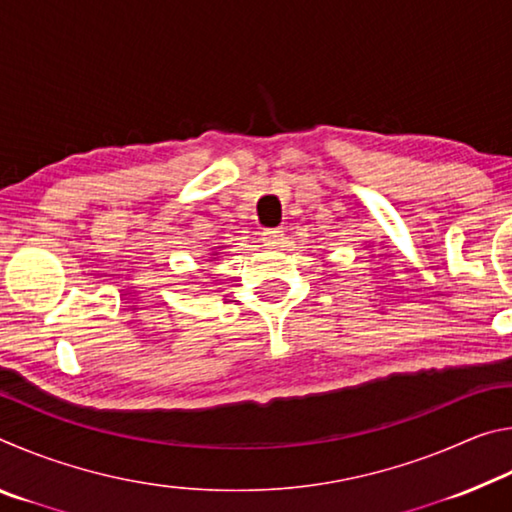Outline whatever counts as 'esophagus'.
<instances>
[{
  "mask_svg": "<svg viewBox=\"0 0 512 512\" xmlns=\"http://www.w3.org/2000/svg\"><path fill=\"white\" fill-rule=\"evenodd\" d=\"M282 230H277V228H273V230H264L262 232V244L264 246H268V248H277L282 244Z\"/></svg>",
  "mask_w": 512,
  "mask_h": 512,
  "instance_id": "obj_1",
  "label": "esophagus"
}]
</instances>
